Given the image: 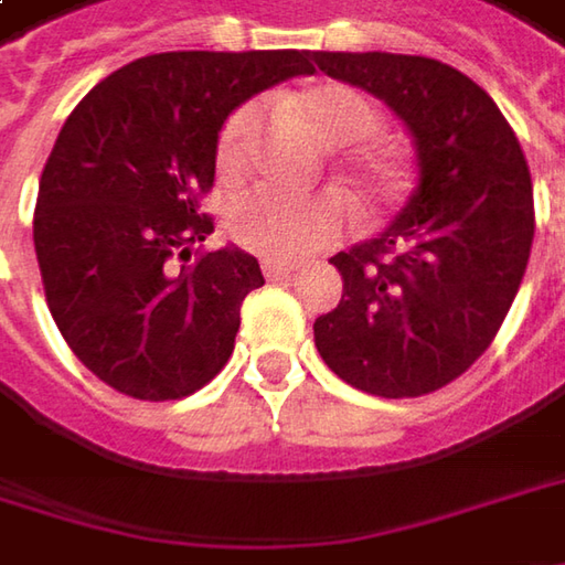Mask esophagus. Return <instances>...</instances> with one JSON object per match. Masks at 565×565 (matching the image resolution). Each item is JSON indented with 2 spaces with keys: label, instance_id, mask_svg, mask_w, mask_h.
<instances>
[{
  "label": "esophagus",
  "instance_id": "esophagus-1",
  "mask_svg": "<svg viewBox=\"0 0 565 565\" xmlns=\"http://www.w3.org/2000/svg\"><path fill=\"white\" fill-rule=\"evenodd\" d=\"M264 273H267V279H289L298 273V264L282 260V257H264Z\"/></svg>",
  "mask_w": 565,
  "mask_h": 565
}]
</instances>
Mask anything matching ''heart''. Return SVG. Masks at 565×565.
Here are the masks:
<instances>
[{"mask_svg":"<svg viewBox=\"0 0 565 565\" xmlns=\"http://www.w3.org/2000/svg\"><path fill=\"white\" fill-rule=\"evenodd\" d=\"M298 110L327 142H359L379 129V110L353 85L318 82L298 95ZM257 127V107H238L218 129V171L238 174L247 161V142ZM355 171L372 186V193L394 203L409 190L407 164L387 149H369ZM350 210L340 196H296L279 186H254L241 193L228 212V232L241 247L267 257H298L324 247L347 228Z\"/></svg>","mask_w":565,"mask_h":565,"instance_id":"1","label":"heart"}]
</instances>
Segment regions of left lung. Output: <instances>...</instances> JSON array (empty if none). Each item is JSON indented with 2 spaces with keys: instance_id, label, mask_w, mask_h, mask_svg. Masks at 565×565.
<instances>
[{
  "instance_id": "left-lung-1",
  "label": "left lung",
  "mask_w": 565,
  "mask_h": 565,
  "mask_svg": "<svg viewBox=\"0 0 565 565\" xmlns=\"http://www.w3.org/2000/svg\"><path fill=\"white\" fill-rule=\"evenodd\" d=\"M318 70L387 100L419 149L401 218L330 264L343 298L315 321L333 375L375 397H423L490 350L534 241V190L515 129L465 72L404 53H315Z\"/></svg>"
}]
</instances>
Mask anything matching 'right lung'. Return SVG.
<instances>
[{
	"mask_svg": "<svg viewBox=\"0 0 565 565\" xmlns=\"http://www.w3.org/2000/svg\"><path fill=\"white\" fill-rule=\"evenodd\" d=\"M305 72V50L152 53L98 82L60 129L34 250L63 340L114 391L181 401L228 362L264 273L235 247H195L212 232L218 129L241 100Z\"/></svg>",
	"mask_w": 565,
	"mask_h": 565,
	"instance_id": "right-lung-1",
	"label": "right lung"
}]
</instances>
